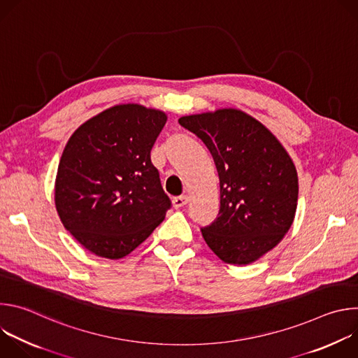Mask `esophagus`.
Returning a JSON list of instances; mask_svg holds the SVG:
<instances>
[{
    "instance_id": "obj_1",
    "label": "esophagus",
    "mask_w": 358,
    "mask_h": 358,
    "mask_svg": "<svg viewBox=\"0 0 358 358\" xmlns=\"http://www.w3.org/2000/svg\"><path fill=\"white\" fill-rule=\"evenodd\" d=\"M188 201H189L188 195H180V196L173 198V206H174L176 208H181V207L185 206V203H187Z\"/></svg>"
}]
</instances>
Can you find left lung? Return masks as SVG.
Instances as JSON below:
<instances>
[{
  "instance_id": "left-lung-1",
  "label": "left lung",
  "mask_w": 358,
  "mask_h": 358,
  "mask_svg": "<svg viewBox=\"0 0 358 358\" xmlns=\"http://www.w3.org/2000/svg\"><path fill=\"white\" fill-rule=\"evenodd\" d=\"M220 176L218 218L201 228L202 238L228 265H249L272 250L290 229L297 208L299 178L276 136L250 115L224 108L182 116Z\"/></svg>"
}]
</instances>
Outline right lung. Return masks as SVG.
<instances>
[{
    "instance_id": "1",
    "label": "right lung",
    "mask_w": 358,
    "mask_h": 358,
    "mask_svg": "<svg viewBox=\"0 0 358 358\" xmlns=\"http://www.w3.org/2000/svg\"><path fill=\"white\" fill-rule=\"evenodd\" d=\"M167 122L159 109L112 106L69 137L55 178V207L96 257L124 258L166 218L171 201L150 151Z\"/></svg>"
}]
</instances>
